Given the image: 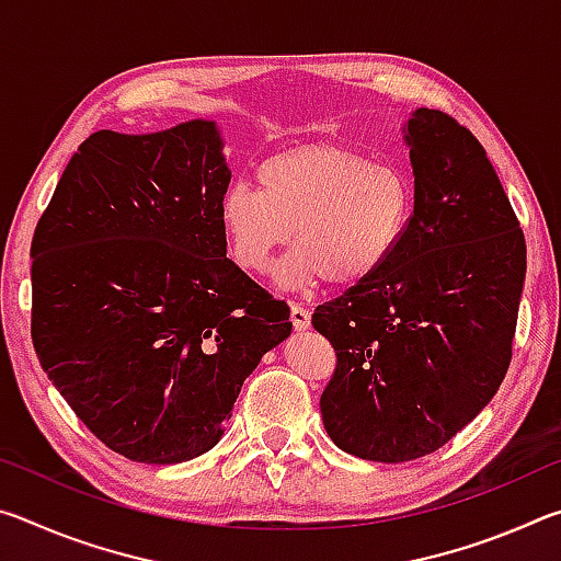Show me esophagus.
<instances>
[{"mask_svg": "<svg viewBox=\"0 0 561 561\" xmlns=\"http://www.w3.org/2000/svg\"><path fill=\"white\" fill-rule=\"evenodd\" d=\"M291 324H294V329H297V331L309 329V324H311L309 309L301 307V304H291Z\"/></svg>", "mask_w": 561, "mask_h": 561, "instance_id": "esophagus-1", "label": "esophagus"}]
</instances>
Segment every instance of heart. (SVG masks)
Here are the masks:
<instances>
[{
  "mask_svg": "<svg viewBox=\"0 0 561 561\" xmlns=\"http://www.w3.org/2000/svg\"><path fill=\"white\" fill-rule=\"evenodd\" d=\"M260 190L234 183L220 197L230 257L262 274L291 242L279 267L284 287H358L381 272L403 242L413 185L398 165L371 163L336 144H304L264 158Z\"/></svg>",
  "mask_w": 561,
  "mask_h": 561,
  "instance_id": "1",
  "label": "heart"
}]
</instances>
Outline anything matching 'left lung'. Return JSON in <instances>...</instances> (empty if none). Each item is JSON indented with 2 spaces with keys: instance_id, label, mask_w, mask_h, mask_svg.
Returning <instances> with one entry per match:
<instances>
[{
  "instance_id": "1",
  "label": "left lung",
  "mask_w": 561,
  "mask_h": 561,
  "mask_svg": "<svg viewBox=\"0 0 561 561\" xmlns=\"http://www.w3.org/2000/svg\"><path fill=\"white\" fill-rule=\"evenodd\" d=\"M413 215L374 279L319 304L336 351L321 417L341 450L405 462L443 448L505 378L525 234L485 148L443 111L408 121Z\"/></svg>"
}]
</instances>
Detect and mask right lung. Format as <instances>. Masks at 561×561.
<instances>
[{
	"label": "right lung",
	"instance_id": "obj_1",
	"mask_svg": "<svg viewBox=\"0 0 561 561\" xmlns=\"http://www.w3.org/2000/svg\"><path fill=\"white\" fill-rule=\"evenodd\" d=\"M213 121L76 150L32 240V341L113 453L173 465L217 445L289 307L227 260L230 185Z\"/></svg>",
	"mask_w": 561,
	"mask_h": 561
}]
</instances>
